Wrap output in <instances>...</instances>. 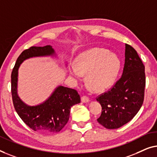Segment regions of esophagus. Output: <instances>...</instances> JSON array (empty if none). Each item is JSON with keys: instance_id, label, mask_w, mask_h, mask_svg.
I'll return each instance as SVG.
<instances>
[{"instance_id": "34e87169", "label": "esophagus", "mask_w": 157, "mask_h": 157, "mask_svg": "<svg viewBox=\"0 0 157 157\" xmlns=\"http://www.w3.org/2000/svg\"><path fill=\"white\" fill-rule=\"evenodd\" d=\"M81 101H82V102H84V103H87V102H88V101H90V99L87 96H82L81 98Z\"/></svg>"}]
</instances>
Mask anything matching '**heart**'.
<instances>
[{
	"label": "heart",
	"mask_w": 157,
	"mask_h": 157,
	"mask_svg": "<svg viewBox=\"0 0 157 157\" xmlns=\"http://www.w3.org/2000/svg\"><path fill=\"white\" fill-rule=\"evenodd\" d=\"M120 61L107 50L94 48L82 53L75 60V65L69 70L75 82L87 75V85L92 91L101 92L112 85L117 75Z\"/></svg>",
	"instance_id": "b5f03b06"
}]
</instances>
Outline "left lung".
Segmentation results:
<instances>
[{
    "mask_svg": "<svg viewBox=\"0 0 157 157\" xmlns=\"http://www.w3.org/2000/svg\"><path fill=\"white\" fill-rule=\"evenodd\" d=\"M144 65L137 52L125 44V61L122 77L111 89L97 98L101 106L98 122L109 129H117L132 120L144 98Z\"/></svg>",
    "mask_w": 157,
    "mask_h": 157,
    "instance_id": "1",
    "label": "left lung"
}]
</instances>
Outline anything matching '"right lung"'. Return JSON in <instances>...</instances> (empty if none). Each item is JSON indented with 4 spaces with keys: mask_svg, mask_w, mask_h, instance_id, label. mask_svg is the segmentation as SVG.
I'll use <instances>...</instances> for the list:
<instances>
[{
    "mask_svg": "<svg viewBox=\"0 0 157 157\" xmlns=\"http://www.w3.org/2000/svg\"><path fill=\"white\" fill-rule=\"evenodd\" d=\"M53 55L55 51L50 45L30 47L22 52L17 57L11 73V93L15 111L30 129L45 134L59 132L65 127L69 120L70 108L80 102V97L75 90L59 86L43 103L28 106L17 95V74L20 65L25 59Z\"/></svg>",
    "mask_w": 157,
    "mask_h": 157,
    "instance_id": "right-lung-1",
    "label": "right lung"
}]
</instances>
